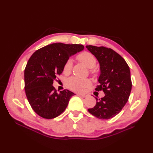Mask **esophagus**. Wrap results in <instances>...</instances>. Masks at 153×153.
I'll use <instances>...</instances> for the list:
<instances>
[{"mask_svg": "<svg viewBox=\"0 0 153 153\" xmlns=\"http://www.w3.org/2000/svg\"><path fill=\"white\" fill-rule=\"evenodd\" d=\"M77 96H79L80 97H82V98H84V97H86V95H84V94H77Z\"/></svg>", "mask_w": 153, "mask_h": 153, "instance_id": "obj_1", "label": "esophagus"}]
</instances>
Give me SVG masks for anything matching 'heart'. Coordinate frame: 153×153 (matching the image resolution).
I'll use <instances>...</instances> for the list:
<instances>
[{
	"label": "heart",
	"instance_id": "heart-1",
	"mask_svg": "<svg viewBox=\"0 0 153 153\" xmlns=\"http://www.w3.org/2000/svg\"><path fill=\"white\" fill-rule=\"evenodd\" d=\"M77 59L89 68H93L96 66V58L89 52H83L77 56ZM71 68H72V61L69 59L64 65L63 72L65 74H69L71 72ZM90 84L91 82L89 79H79L76 77H72L68 80L67 87L74 91L83 92L85 87L90 85Z\"/></svg>",
	"mask_w": 153,
	"mask_h": 153
}]
</instances>
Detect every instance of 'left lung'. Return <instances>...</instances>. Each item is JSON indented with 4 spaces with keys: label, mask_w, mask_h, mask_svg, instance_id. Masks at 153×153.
I'll return each instance as SVG.
<instances>
[{
    "label": "left lung",
    "mask_w": 153,
    "mask_h": 153,
    "mask_svg": "<svg viewBox=\"0 0 153 153\" xmlns=\"http://www.w3.org/2000/svg\"><path fill=\"white\" fill-rule=\"evenodd\" d=\"M86 48L100 64L99 85L95 90H102L105 95L100 99L95 97L96 105L88 111L97 118H112L128 100L132 87L130 70L125 60L111 48L93 45H87Z\"/></svg>",
    "instance_id": "1"
}]
</instances>
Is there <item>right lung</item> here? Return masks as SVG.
Here are the masks:
<instances>
[{"label": "right lung", "instance_id": "1", "mask_svg": "<svg viewBox=\"0 0 153 153\" xmlns=\"http://www.w3.org/2000/svg\"><path fill=\"white\" fill-rule=\"evenodd\" d=\"M84 49L82 45L56 43L36 51L24 70L25 95L35 113L43 118L53 119L61 114L75 94L69 90L57 93L53 86L57 75L63 71L69 58Z\"/></svg>", "mask_w": 153, "mask_h": 153}]
</instances>
